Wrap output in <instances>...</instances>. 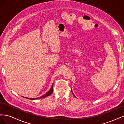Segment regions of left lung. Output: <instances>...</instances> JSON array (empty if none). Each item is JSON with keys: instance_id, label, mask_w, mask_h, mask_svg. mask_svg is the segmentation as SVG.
Here are the masks:
<instances>
[{"instance_id": "1", "label": "left lung", "mask_w": 124, "mask_h": 124, "mask_svg": "<svg viewBox=\"0 0 124 124\" xmlns=\"http://www.w3.org/2000/svg\"><path fill=\"white\" fill-rule=\"evenodd\" d=\"M71 91H72V90H71ZM73 95H74V97H76V96H74V94H73Z\"/></svg>"}]
</instances>
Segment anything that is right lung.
<instances>
[{"label": "right lung", "mask_w": 124, "mask_h": 124, "mask_svg": "<svg viewBox=\"0 0 124 124\" xmlns=\"http://www.w3.org/2000/svg\"><path fill=\"white\" fill-rule=\"evenodd\" d=\"M53 84L52 85V87H51V88L50 91H48L47 93H46V94L43 95L42 96H41V97H39V98H26L31 99V100H34V99H41V98H45V97H47V96H50L51 94H52V93H53Z\"/></svg>", "instance_id": "obj_1"}]
</instances>
